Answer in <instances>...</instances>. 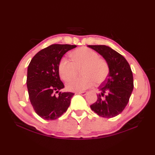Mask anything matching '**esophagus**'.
<instances>
[{"instance_id":"1","label":"esophagus","mask_w":155,"mask_h":155,"mask_svg":"<svg viewBox=\"0 0 155 155\" xmlns=\"http://www.w3.org/2000/svg\"><path fill=\"white\" fill-rule=\"evenodd\" d=\"M77 94H81L83 95V96H84V95H86L87 94V92H84V91H83V92H78V93H77Z\"/></svg>"}]
</instances>
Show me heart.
<instances>
[{
    "label": "heart",
    "instance_id": "b5f03b06",
    "mask_svg": "<svg viewBox=\"0 0 155 155\" xmlns=\"http://www.w3.org/2000/svg\"><path fill=\"white\" fill-rule=\"evenodd\" d=\"M72 61L63 57L58 64V72L61 78L68 81L77 74L78 68L83 67L81 74L84 77L72 80L67 85L68 91L80 92L93 87L95 81L103 83L109 74V67L104 59L99 58L97 52L87 47H81L71 54Z\"/></svg>",
    "mask_w": 155,
    "mask_h": 155
}]
</instances>
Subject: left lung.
Masks as SVG:
<instances>
[{"mask_svg": "<svg viewBox=\"0 0 155 155\" xmlns=\"http://www.w3.org/2000/svg\"><path fill=\"white\" fill-rule=\"evenodd\" d=\"M99 53L109 67V74L98 87L97 100L91 105L98 116L113 118L120 114L127 105L134 83L133 72L125 58L105 45H88Z\"/></svg>", "mask_w": 155, "mask_h": 155, "instance_id": "left-lung-1", "label": "left lung"}]
</instances>
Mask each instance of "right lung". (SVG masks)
Returning <instances> with one entry per match:
<instances>
[{"label": "right lung", "mask_w": 155, "mask_h": 155, "mask_svg": "<svg viewBox=\"0 0 155 155\" xmlns=\"http://www.w3.org/2000/svg\"><path fill=\"white\" fill-rule=\"evenodd\" d=\"M76 45L54 44L36 54L27 70L29 99L35 113L45 120H55L67 110L72 93H61L64 87L60 79L58 64L63 55ZM58 93L57 96L55 93Z\"/></svg>", "instance_id": "right-lung-1"}]
</instances>
